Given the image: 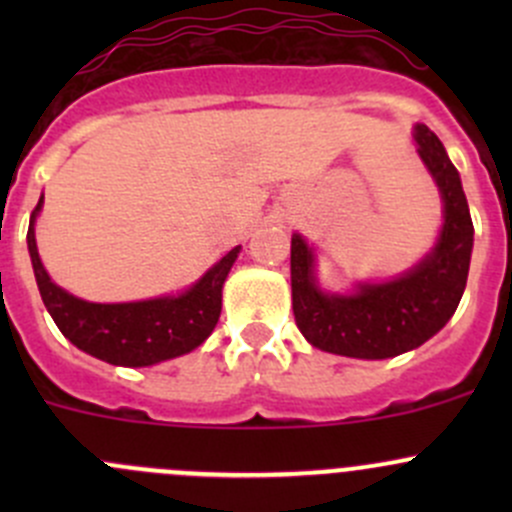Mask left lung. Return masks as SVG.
I'll use <instances>...</instances> for the list:
<instances>
[{"mask_svg": "<svg viewBox=\"0 0 512 512\" xmlns=\"http://www.w3.org/2000/svg\"><path fill=\"white\" fill-rule=\"evenodd\" d=\"M418 156L436 180L443 225L436 245L404 275L356 282L352 292H327L317 282V255L299 232L292 235L294 322L312 347L352 359H391L441 332L463 297L473 252V220L461 175L436 133L414 126Z\"/></svg>", "mask_w": 512, "mask_h": 512, "instance_id": "8db88e82", "label": "left lung"}]
</instances>
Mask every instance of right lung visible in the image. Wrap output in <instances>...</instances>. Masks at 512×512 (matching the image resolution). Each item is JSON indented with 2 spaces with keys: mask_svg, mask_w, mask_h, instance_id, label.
Instances as JSON below:
<instances>
[{
  "mask_svg": "<svg viewBox=\"0 0 512 512\" xmlns=\"http://www.w3.org/2000/svg\"><path fill=\"white\" fill-rule=\"evenodd\" d=\"M41 205L44 195L29 220V257L44 307L74 347L113 366H153L193 352L213 334L223 309V285L240 255V245L232 247L195 285L180 294L118 304L86 302L51 282L41 265L34 235Z\"/></svg>",
  "mask_w": 512,
  "mask_h": 512,
  "instance_id": "add662e5",
  "label": "right lung"
}]
</instances>
